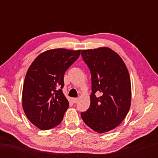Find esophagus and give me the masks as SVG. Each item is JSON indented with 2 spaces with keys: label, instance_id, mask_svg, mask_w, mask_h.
Returning a JSON list of instances; mask_svg holds the SVG:
<instances>
[{
  "label": "esophagus",
  "instance_id": "esophagus-1",
  "mask_svg": "<svg viewBox=\"0 0 158 158\" xmlns=\"http://www.w3.org/2000/svg\"><path fill=\"white\" fill-rule=\"evenodd\" d=\"M71 100H72V102L73 103H77V102H78V98H73Z\"/></svg>",
  "mask_w": 158,
  "mask_h": 158
}]
</instances>
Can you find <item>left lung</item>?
Listing matches in <instances>:
<instances>
[{"instance_id": "8db88e82", "label": "left lung", "mask_w": 158, "mask_h": 158, "mask_svg": "<svg viewBox=\"0 0 158 158\" xmlns=\"http://www.w3.org/2000/svg\"><path fill=\"white\" fill-rule=\"evenodd\" d=\"M92 75L90 106L81 113L87 126L98 133L118 126L131 105V83L122 58L109 48L81 51ZM99 95V96L98 95Z\"/></svg>"}]
</instances>
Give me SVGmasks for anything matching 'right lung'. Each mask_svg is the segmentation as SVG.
Returning a JSON list of instances; mask_svg holds the SVG:
<instances>
[{"label":"right lung","instance_id":"1","mask_svg":"<svg viewBox=\"0 0 158 158\" xmlns=\"http://www.w3.org/2000/svg\"><path fill=\"white\" fill-rule=\"evenodd\" d=\"M81 50L58 48L39 54L26 75L22 107L33 125L42 130L61 123L69 102L62 89L65 72L79 58Z\"/></svg>","mask_w":158,"mask_h":158}]
</instances>
